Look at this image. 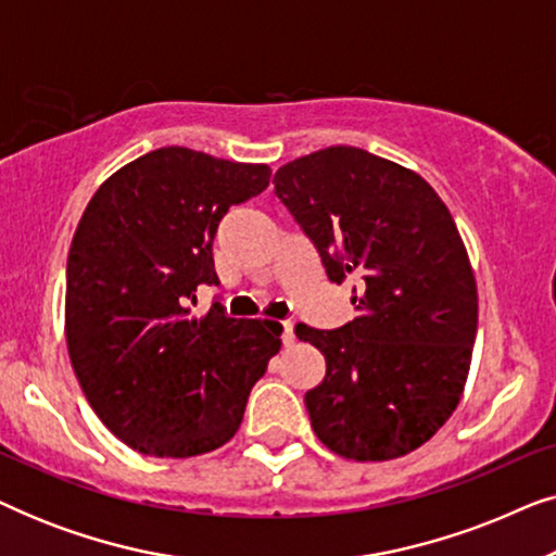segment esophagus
Here are the masks:
<instances>
[{
	"mask_svg": "<svg viewBox=\"0 0 556 556\" xmlns=\"http://www.w3.org/2000/svg\"><path fill=\"white\" fill-rule=\"evenodd\" d=\"M283 344L293 346L295 344V333H293V324L283 321Z\"/></svg>",
	"mask_w": 556,
	"mask_h": 556,
	"instance_id": "1",
	"label": "esophagus"
}]
</instances>
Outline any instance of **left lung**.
I'll return each instance as SVG.
<instances>
[{
    "instance_id": "1",
    "label": "left lung",
    "mask_w": 556,
    "mask_h": 556,
    "mask_svg": "<svg viewBox=\"0 0 556 556\" xmlns=\"http://www.w3.org/2000/svg\"><path fill=\"white\" fill-rule=\"evenodd\" d=\"M273 185L329 280L359 278L354 321L295 326L326 359L303 397L311 428L349 460L413 453L460 402L476 341V278L451 212L420 174L356 147L288 162Z\"/></svg>"
}]
</instances>
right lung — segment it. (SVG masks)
Masks as SVG:
<instances>
[{
  "label": "right lung",
  "mask_w": 556,
  "mask_h": 556,
  "mask_svg": "<svg viewBox=\"0 0 556 556\" xmlns=\"http://www.w3.org/2000/svg\"><path fill=\"white\" fill-rule=\"evenodd\" d=\"M265 164L185 147L149 151L98 187L65 273V337L93 413L128 447L192 458L225 445L280 349L278 321L189 316L219 219L261 194Z\"/></svg>",
  "instance_id": "1"
}]
</instances>
